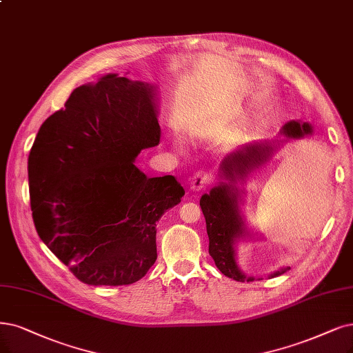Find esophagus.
Masks as SVG:
<instances>
[{
	"label": "esophagus",
	"mask_w": 353,
	"mask_h": 353,
	"mask_svg": "<svg viewBox=\"0 0 353 353\" xmlns=\"http://www.w3.org/2000/svg\"><path fill=\"white\" fill-rule=\"evenodd\" d=\"M210 181H211L210 174H208L206 172H198V173H194L193 177L190 179V189L192 190H202L208 186Z\"/></svg>",
	"instance_id": "esophagus-1"
}]
</instances>
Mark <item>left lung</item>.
<instances>
[{
    "instance_id": "1",
    "label": "left lung",
    "mask_w": 353,
    "mask_h": 353,
    "mask_svg": "<svg viewBox=\"0 0 353 353\" xmlns=\"http://www.w3.org/2000/svg\"><path fill=\"white\" fill-rule=\"evenodd\" d=\"M282 134L290 138H301L311 134L308 123L290 122L283 126ZM273 148L265 143H256L245 147L241 151L234 152L224 159L221 164L223 176L230 180H236V176H244L254 167L263 164L269 159ZM237 190L232 185H221L214 188L210 193L201 198V210L206 221V232L210 237V254L212 256L216 268L225 276L237 282H252L254 278L245 276L237 268L234 244L236 240L244 236V225L239 214ZM290 268H283L272 273L270 278L282 275Z\"/></svg>"
}]
</instances>
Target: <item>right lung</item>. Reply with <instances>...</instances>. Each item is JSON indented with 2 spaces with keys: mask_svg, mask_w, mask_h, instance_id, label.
Returning <instances> with one entry per match:
<instances>
[{
  "mask_svg": "<svg viewBox=\"0 0 353 353\" xmlns=\"http://www.w3.org/2000/svg\"><path fill=\"white\" fill-rule=\"evenodd\" d=\"M154 90L109 74L75 88L39 129L29 154L41 240L87 285H130L157 259V221L185 194L173 176L134 164L159 145Z\"/></svg>",
  "mask_w": 353,
  "mask_h": 353,
  "instance_id": "right-lung-1",
  "label": "right lung"
}]
</instances>
